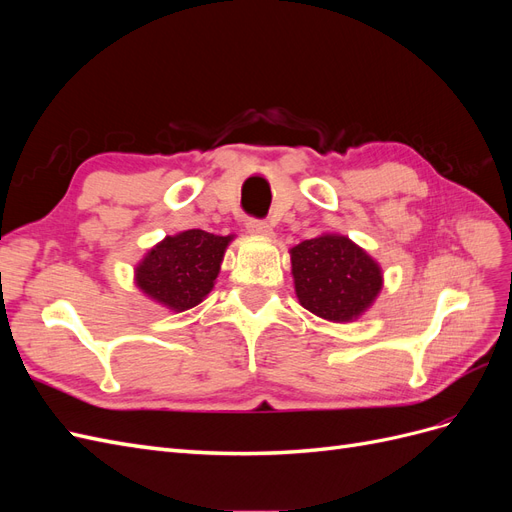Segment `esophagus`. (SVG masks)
Segmentation results:
<instances>
[{
	"label": "esophagus",
	"mask_w": 512,
	"mask_h": 512,
	"mask_svg": "<svg viewBox=\"0 0 512 512\" xmlns=\"http://www.w3.org/2000/svg\"><path fill=\"white\" fill-rule=\"evenodd\" d=\"M247 232L254 237H271L273 230L265 220H247Z\"/></svg>",
	"instance_id": "1"
}]
</instances>
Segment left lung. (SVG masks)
I'll use <instances>...</instances> for the list:
<instances>
[{"label":"left lung","mask_w":512,"mask_h":512,"mask_svg":"<svg viewBox=\"0 0 512 512\" xmlns=\"http://www.w3.org/2000/svg\"><path fill=\"white\" fill-rule=\"evenodd\" d=\"M299 303L329 322H352L374 305L382 269L363 247L344 235L324 232L290 250Z\"/></svg>","instance_id":"8db88e82"}]
</instances>
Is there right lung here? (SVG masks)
<instances>
[{
    "mask_svg": "<svg viewBox=\"0 0 512 512\" xmlns=\"http://www.w3.org/2000/svg\"><path fill=\"white\" fill-rule=\"evenodd\" d=\"M235 235L220 237L200 228L168 235L134 269L138 290L170 312H185L215 286L224 252Z\"/></svg>",
    "mask_w": 512,
    "mask_h": 512,
    "instance_id": "1",
    "label": "right lung"
}]
</instances>
